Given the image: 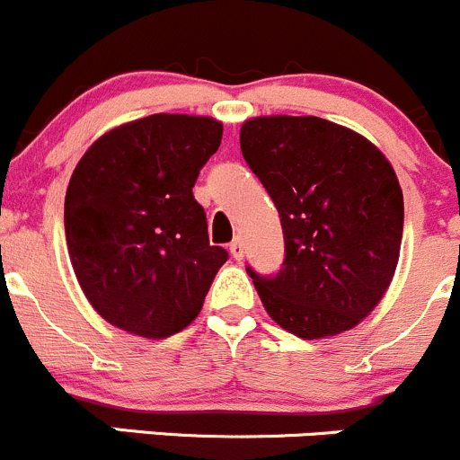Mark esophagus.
Masks as SVG:
<instances>
[{
	"label": "esophagus",
	"instance_id": "esophagus-1",
	"mask_svg": "<svg viewBox=\"0 0 460 460\" xmlns=\"http://www.w3.org/2000/svg\"><path fill=\"white\" fill-rule=\"evenodd\" d=\"M230 254H232V257H234V259L243 257V243H241V239L232 241V243H230Z\"/></svg>",
	"mask_w": 460,
	"mask_h": 460
}]
</instances>
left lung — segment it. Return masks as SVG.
Listing matches in <instances>:
<instances>
[{
    "instance_id": "8db88e82",
    "label": "left lung",
    "mask_w": 460,
    "mask_h": 460,
    "mask_svg": "<svg viewBox=\"0 0 460 460\" xmlns=\"http://www.w3.org/2000/svg\"><path fill=\"white\" fill-rule=\"evenodd\" d=\"M241 154L270 194L284 263L245 268L268 315L304 340L360 324L389 288L402 241V190L365 136L315 116L245 120Z\"/></svg>"
}]
</instances>
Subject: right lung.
Masks as SVG:
<instances>
[{
	"label": "right lung",
	"instance_id": "right-lung-1",
	"mask_svg": "<svg viewBox=\"0 0 460 460\" xmlns=\"http://www.w3.org/2000/svg\"><path fill=\"white\" fill-rule=\"evenodd\" d=\"M215 118L154 113L100 136L65 199L69 257L91 306L122 331L161 340L201 313L219 268L192 188L219 149Z\"/></svg>",
	"mask_w": 460,
	"mask_h": 460
}]
</instances>
